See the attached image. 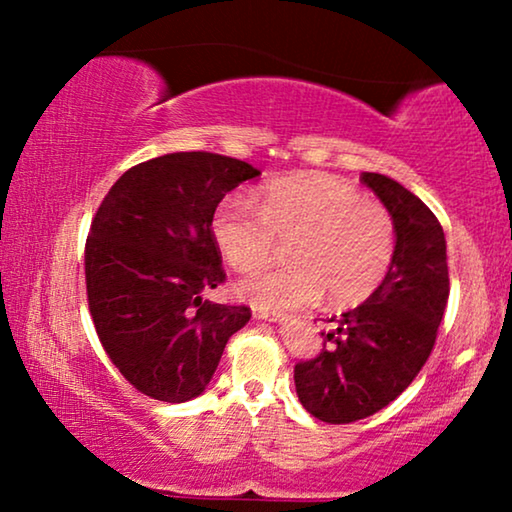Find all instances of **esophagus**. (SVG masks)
Masks as SVG:
<instances>
[{
  "label": "esophagus",
  "mask_w": 512,
  "mask_h": 512,
  "mask_svg": "<svg viewBox=\"0 0 512 512\" xmlns=\"http://www.w3.org/2000/svg\"><path fill=\"white\" fill-rule=\"evenodd\" d=\"M251 314H254V319H261V321H284L282 312H270L265 310V307H254Z\"/></svg>",
  "instance_id": "34e87169"
}]
</instances>
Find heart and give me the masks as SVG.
<instances>
[{"label": "heart", "mask_w": 512, "mask_h": 512, "mask_svg": "<svg viewBox=\"0 0 512 512\" xmlns=\"http://www.w3.org/2000/svg\"><path fill=\"white\" fill-rule=\"evenodd\" d=\"M256 206L226 198L214 209L212 240L230 268L251 272L286 242L289 265L251 275L237 296L265 310H296L324 296L356 305L373 296L396 254V226L377 202L333 174L298 172L265 184Z\"/></svg>", "instance_id": "heart-1"}]
</instances>
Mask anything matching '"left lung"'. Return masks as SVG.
Here are the masks:
<instances>
[{
	"label": "left lung",
	"instance_id": "obj_1",
	"mask_svg": "<svg viewBox=\"0 0 512 512\" xmlns=\"http://www.w3.org/2000/svg\"><path fill=\"white\" fill-rule=\"evenodd\" d=\"M361 181L394 219L396 254L380 289L331 319L335 331L326 333L324 347L332 345L293 370L303 408L328 424L375 415L410 387L450 296L445 233L431 209L384 174L363 172Z\"/></svg>",
	"mask_w": 512,
	"mask_h": 512
}]
</instances>
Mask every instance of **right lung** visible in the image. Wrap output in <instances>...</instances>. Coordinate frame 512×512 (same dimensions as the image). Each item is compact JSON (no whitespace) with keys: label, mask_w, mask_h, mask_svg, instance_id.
Listing matches in <instances>:
<instances>
[{"label":"right lung","mask_w":512,"mask_h":512,"mask_svg":"<svg viewBox=\"0 0 512 512\" xmlns=\"http://www.w3.org/2000/svg\"><path fill=\"white\" fill-rule=\"evenodd\" d=\"M258 174L219 153H167L130 167L97 209L86 242L95 331L125 380L156 401L200 396L251 319L249 307L202 296L226 279L214 209Z\"/></svg>","instance_id":"obj_1"}]
</instances>
